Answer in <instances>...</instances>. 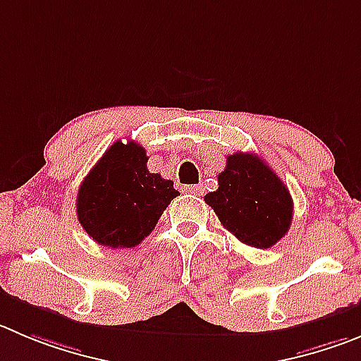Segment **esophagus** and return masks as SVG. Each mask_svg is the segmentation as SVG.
<instances>
[{
    "label": "esophagus",
    "mask_w": 361,
    "mask_h": 361,
    "mask_svg": "<svg viewBox=\"0 0 361 361\" xmlns=\"http://www.w3.org/2000/svg\"><path fill=\"white\" fill-rule=\"evenodd\" d=\"M183 192H188L192 196H201L203 194V185H187V187H183Z\"/></svg>",
    "instance_id": "obj_1"
}]
</instances>
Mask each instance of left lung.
Masks as SVG:
<instances>
[{"label": "left lung", "instance_id": "8db88e82", "mask_svg": "<svg viewBox=\"0 0 361 361\" xmlns=\"http://www.w3.org/2000/svg\"><path fill=\"white\" fill-rule=\"evenodd\" d=\"M217 180L219 188L204 201L238 240L267 249L285 237L294 212L292 196L260 157L240 151L230 154Z\"/></svg>", "mask_w": 361, "mask_h": 361}]
</instances>
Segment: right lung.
Segmentation results:
<instances>
[{
	"label": "right lung",
	"mask_w": 361,
	"mask_h": 361,
	"mask_svg": "<svg viewBox=\"0 0 361 361\" xmlns=\"http://www.w3.org/2000/svg\"><path fill=\"white\" fill-rule=\"evenodd\" d=\"M178 194L173 181L147 171L140 144L117 140L80 185L76 214L97 244L135 247L154 230Z\"/></svg>",
	"instance_id": "right-lung-1"
}]
</instances>
